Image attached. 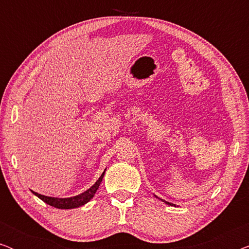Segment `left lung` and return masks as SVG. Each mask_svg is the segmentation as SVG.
Segmentation results:
<instances>
[{
  "label": "left lung",
  "instance_id": "obj_1",
  "mask_svg": "<svg viewBox=\"0 0 249 249\" xmlns=\"http://www.w3.org/2000/svg\"><path fill=\"white\" fill-rule=\"evenodd\" d=\"M164 202H165V200H164ZM166 204H169V205H175V204H172V203H169V202H165Z\"/></svg>",
  "mask_w": 249,
  "mask_h": 249
}]
</instances>
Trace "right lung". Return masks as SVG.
<instances>
[{
  "instance_id": "add662e5",
  "label": "right lung",
  "mask_w": 249,
  "mask_h": 249,
  "mask_svg": "<svg viewBox=\"0 0 249 249\" xmlns=\"http://www.w3.org/2000/svg\"><path fill=\"white\" fill-rule=\"evenodd\" d=\"M104 173H105V171L102 173V176L98 178L97 181L95 182L89 189L86 190V192L83 194H80V195L69 197V198H55V197H49V196L40 195V194L35 193V192H33V193L35 194L38 198L42 199L43 202H45L46 204H49V205L53 206V207H56V209H62V210L76 209V207L85 205V204L88 203L91 198H93L95 193H96L98 187H100V183L102 182V179H103Z\"/></svg>"
}]
</instances>
